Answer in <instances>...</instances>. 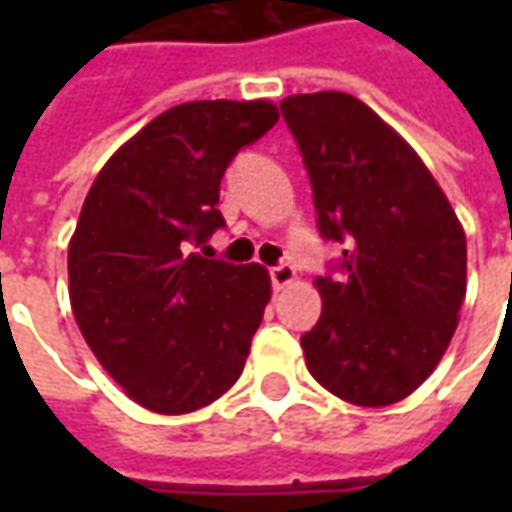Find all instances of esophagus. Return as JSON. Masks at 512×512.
<instances>
[{
    "label": "esophagus",
    "instance_id": "34e87169",
    "mask_svg": "<svg viewBox=\"0 0 512 512\" xmlns=\"http://www.w3.org/2000/svg\"><path fill=\"white\" fill-rule=\"evenodd\" d=\"M268 277H271L274 290H282V288H288L290 282L296 279V268L290 266V263H279V266H274L271 271H268Z\"/></svg>",
    "mask_w": 512,
    "mask_h": 512
}]
</instances>
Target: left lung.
I'll return each mask as SVG.
<instances>
[{
    "instance_id": "8db88e82",
    "label": "left lung",
    "mask_w": 512,
    "mask_h": 512,
    "mask_svg": "<svg viewBox=\"0 0 512 512\" xmlns=\"http://www.w3.org/2000/svg\"><path fill=\"white\" fill-rule=\"evenodd\" d=\"M282 117L304 158L340 263L315 279L323 310L301 348L315 381L356 406L411 395L447 351L466 296V235L422 158L348 93L290 95Z\"/></svg>"
}]
</instances>
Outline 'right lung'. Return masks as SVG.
<instances>
[{"label": "right lung", "mask_w": 512, "mask_h": 512, "mask_svg": "<svg viewBox=\"0 0 512 512\" xmlns=\"http://www.w3.org/2000/svg\"><path fill=\"white\" fill-rule=\"evenodd\" d=\"M277 120L268 101L172 106L106 161L84 200L68 246L73 318L139 406L189 414L244 370L268 271L190 246L224 227V169Z\"/></svg>", "instance_id": "add662e5"}]
</instances>
